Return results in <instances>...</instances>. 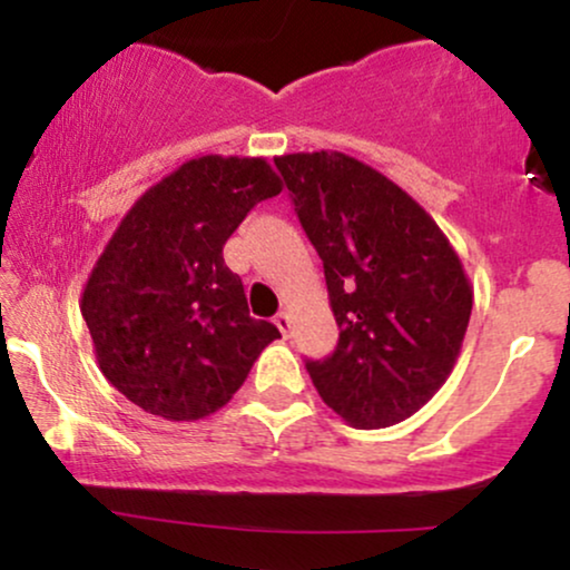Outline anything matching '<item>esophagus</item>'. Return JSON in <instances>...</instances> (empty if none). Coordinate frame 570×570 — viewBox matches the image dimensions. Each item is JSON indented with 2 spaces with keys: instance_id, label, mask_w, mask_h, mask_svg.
<instances>
[{
  "instance_id": "1",
  "label": "esophagus",
  "mask_w": 570,
  "mask_h": 570,
  "mask_svg": "<svg viewBox=\"0 0 570 570\" xmlns=\"http://www.w3.org/2000/svg\"><path fill=\"white\" fill-rule=\"evenodd\" d=\"M276 326L281 332H284V335H289L292 332V313L289 311H281L278 316H276Z\"/></svg>"
}]
</instances>
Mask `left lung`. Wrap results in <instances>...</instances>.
<instances>
[{
    "label": "left lung",
    "mask_w": 570,
    "mask_h": 570,
    "mask_svg": "<svg viewBox=\"0 0 570 570\" xmlns=\"http://www.w3.org/2000/svg\"><path fill=\"white\" fill-rule=\"evenodd\" d=\"M324 263L337 348L307 362L326 407L356 429L407 421L453 372L472 284L431 214L396 181L335 149L276 158Z\"/></svg>",
    "instance_id": "8db88e82"
}]
</instances>
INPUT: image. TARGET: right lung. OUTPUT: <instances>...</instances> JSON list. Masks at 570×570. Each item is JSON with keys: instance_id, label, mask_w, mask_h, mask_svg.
Here are the masks:
<instances>
[{"instance_id": "1", "label": "right lung", "mask_w": 570, "mask_h": 570, "mask_svg": "<svg viewBox=\"0 0 570 570\" xmlns=\"http://www.w3.org/2000/svg\"><path fill=\"white\" fill-rule=\"evenodd\" d=\"M281 189L265 158L200 155L149 187L96 259L80 307L98 370L149 415H214L281 337L248 316L222 257L246 214Z\"/></svg>"}]
</instances>
